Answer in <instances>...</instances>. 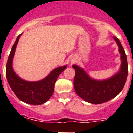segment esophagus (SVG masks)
<instances>
[{
	"label": "esophagus",
	"mask_w": 133,
	"mask_h": 133,
	"mask_svg": "<svg viewBox=\"0 0 133 133\" xmlns=\"http://www.w3.org/2000/svg\"><path fill=\"white\" fill-rule=\"evenodd\" d=\"M75 58H71V60H70V63H71V64H72V63L75 62Z\"/></svg>",
	"instance_id": "1"
}]
</instances>
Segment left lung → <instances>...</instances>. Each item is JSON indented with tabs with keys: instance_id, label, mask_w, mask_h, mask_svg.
<instances>
[{
	"instance_id": "obj_1",
	"label": "left lung",
	"mask_w": 133,
	"mask_h": 133,
	"mask_svg": "<svg viewBox=\"0 0 133 133\" xmlns=\"http://www.w3.org/2000/svg\"><path fill=\"white\" fill-rule=\"evenodd\" d=\"M119 47L121 65L119 70L108 79L97 80L92 79L84 69L73 65L75 70L74 88L77 95L84 101L93 104H100L110 101L117 96L124 88L128 76V63L126 53L120 41L114 36Z\"/></svg>"
}]
</instances>
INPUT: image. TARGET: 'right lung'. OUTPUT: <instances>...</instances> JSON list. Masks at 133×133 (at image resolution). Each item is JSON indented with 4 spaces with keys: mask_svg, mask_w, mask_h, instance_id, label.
Listing matches in <instances>:
<instances>
[{
    "mask_svg": "<svg viewBox=\"0 0 133 133\" xmlns=\"http://www.w3.org/2000/svg\"><path fill=\"white\" fill-rule=\"evenodd\" d=\"M20 34L11 48L6 65V77L9 86L16 96L25 103L31 105H41L48 101L54 92V84L61 73L67 65L59 66L54 69L44 79L36 81H29L18 76L13 69V58Z\"/></svg>",
    "mask_w": 133,
    "mask_h": 133,
    "instance_id": "right-lung-1",
    "label": "right lung"
}]
</instances>
